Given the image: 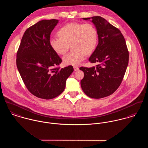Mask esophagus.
<instances>
[{
    "label": "esophagus",
    "instance_id": "esophagus-1",
    "mask_svg": "<svg viewBox=\"0 0 148 148\" xmlns=\"http://www.w3.org/2000/svg\"><path fill=\"white\" fill-rule=\"evenodd\" d=\"M73 69H74V71H77L79 69V68L78 66H73Z\"/></svg>",
    "mask_w": 148,
    "mask_h": 148
}]
</instances>
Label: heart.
<instances>
[{"mask_svg": "<svg viewBox=\"0 0 148 148\" xmlns=\"http://www.w3.org/2000/svg\"><path fill=\"white\" fill-rule=\"evenodd\" d=\"M59 38L49 39L52 49L57 54L64 55L71 45L72 49L63 58L65 65H79L85 55H91L96 49L99 41L98 32L90 23H68L57 32Z\"/></svg>", "mask_w": 148, "mask_h": 148, "instance_id": "1", "label": "heart"}]
</instances>
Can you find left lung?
Masks as SVG:
<instances>
[{
    "label": "left lung",
    "instance_id": "8db88e82",
    "mask_svg": "<svg viewBox=\"0 0 148 148\" xmlns=\"http://www.w3.org/2000/svg\"><path fill=\"white\" fill-rule=\"evenodd\" d=\"M92 22L98 32L99 41L89 58L90 68L81 67L84 77L80 84L85 93L93 99H101L114 93L119 87L126 72L129 52L120 31L101 16L83 18Z\"/></svg>",
    "mask_w": 148,
    "mask_h": 148
}]
</instances>
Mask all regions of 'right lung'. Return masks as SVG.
<instances>
[{"instance_id": "obj_1", "label": "right lung", "mask_w": 148, "mask_h": 148, "mask_svg": "<svg viewBox=\"0 0 148 148\" xmlns=\"http://www.w3.org/2000/svg\"><path fill=\"white\" fill-rule=\"evenodd\" d=\"M59 21L42 20L28 28L16 55L17 68L27 88L36 97L46 100L63 92L66 80L73 71L71 65L53 68L62 63V59L52 49L49 41Z\"/></svg>"}]
</instances>
